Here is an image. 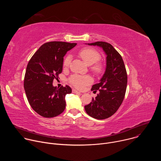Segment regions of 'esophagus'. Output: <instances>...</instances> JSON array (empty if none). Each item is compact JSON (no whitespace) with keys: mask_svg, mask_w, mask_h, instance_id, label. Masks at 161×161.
Instances as JSON below:
<instances>
[{"mask_svg":"<svg viewBox=\"0 0 161 161\" xmlns=\"http://www.w3.org/2000/svg\"><path fill=\"white\" fill-rule=\"evenodd\" d=\"M73 92L75 93V94H81L80 92L76 90V89H73Z\"/></svg>","mask_w":161,"mask_h":161,"instance_id":"34e87169","label":"esophagus"}]
</instances>
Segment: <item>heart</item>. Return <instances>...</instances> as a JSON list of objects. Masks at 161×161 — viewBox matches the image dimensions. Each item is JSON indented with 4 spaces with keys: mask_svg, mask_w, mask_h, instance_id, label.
<instances>
[{
    "mask_svg": "<svg viewBox=\"0 0 161 161\" xmlns=\"http://www.w3.org/2000/svg\"><path fill=\"white\" fill-rule=\"evenodd\" d=\"M79 55L83 59V60L88 65H93L92 67V69L95 73H99L103 69V66L100 63H96L101 58L100 53L96 50L91 48H85L81 50L79 52ZM71 61V56L68 55L64 61V65L65 67L69 66ZM96 64H95V63ZM70 83L78 88H83L85 86L89 85L92 81L91 77L89 76H73L70 80Z\"/></svg>",
    "mask_w": 161,
    "mask_h": 161,
    "instance_id": "b5f03b06",
    "label": "heart"
}]
</instances>
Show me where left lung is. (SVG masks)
Here are the masks:
<instances>
[{
    "mask_svg": "<svg viewBox=\"0 0 161 161\" xmlns=\"http://www.w3.org/2000/svg\"><path fill=\"white\" fill-rule=\"evenodd\" d=\"M86 44L102 48L106 55L104 73L99 82L91 89L96 92L98 90L99 93L85 106L89 116L103 120L112 116L123 102L127 83V72L121 55L111 44L103 41Z\"/></svg>",
    "mask_w": 161,
    "mask_h": 161,
    "instance_id": "1",
    "label": "left lung"
}]
</instances>
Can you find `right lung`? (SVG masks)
<instances>
[{"mask_svg": "<svg viewBox=\"0 0 161 161\" xmlns=\"http://www.w3.org/2000/svg\"><path fill=\"white\" fill-rule=\"evenodd\" d=\"M76 43L52 41L43 44L31 58L24 78V88L32 108L41 116L52 118L65 109V97L70 86L53 85L62 71L64 57Z\"/></svg>", "mask_w": 161, "mask_h": 161, "instance_id": "right-lung-1", "label": "right lung"}]
</instances>
